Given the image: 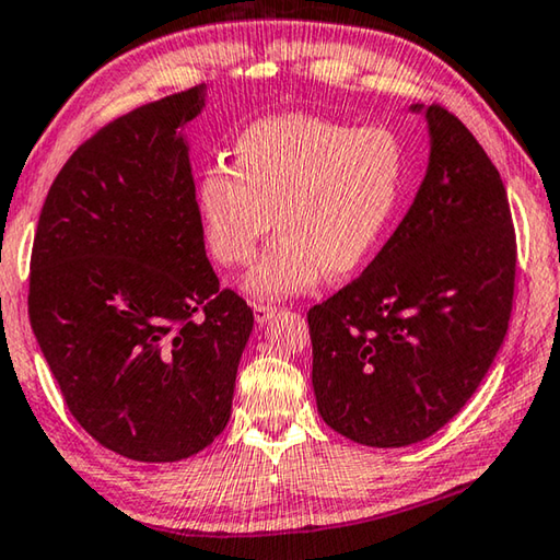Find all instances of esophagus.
Segmentation results:
<instances>
[{
  "label": "esophagus",
  "instance_id": "1",
  "mask_svg": "<svg viewBox=\"0 0 560 560\" xmlns=\"http://www.w3.org/2000/svg\"><path fill=\"white\" fill-rule=\"evenodd\" d=\"M253 315L258 325H265V322H270L275 315H278V307L275 305H253Z\"/></svg>",
  "mask_w": 560,
  "mask_h": 560
}]
</instances>
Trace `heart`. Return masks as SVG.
I'll return each instance as SVG.
<instances>
[{
  "label": "heart",
  "mask_w": 560,
  "mask_h": 560,
  "mask_svg": "<svg viewBox=\"0 0 560 560\" xmlns=\"http://www.w3.org/2000/svg\"><path fill=\"white\" fill-rule=\"evenodd\" d=\"M404 184L406 147L390 127L285 113L243 127L233 166H206L194 206L206 248L231 268L255 258L275 221L280 233L243 290L278 300L312 290L327 272H357L384 241Z\"/></svg>",
  "instance_id": "obj_1"
}]
</instances>
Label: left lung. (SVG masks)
<instances>
[{"instance_id":"8db88e82","label":"left lung","mask_w":560,"mask_h":560,"mask_svg":"<svg viewBox=\"0 0 560 560\" xmlns=\"http://www.w3.org/2000/svg\"><path fill=\"white\" fill-rule=\"evenodd\" d=\"M413 110L430 130L413 206L369 268L307 312L319 416L369 447L413 445L450 423L492 366L514 302L502 176L443 105Z\"/></svg>"}]
</instances>
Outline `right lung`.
I'll use <instances>...</instances> for the list:
<instances>
[{"label":"right lung","mask_w":560,"mask_h":560,"mask_svg":"<svg viewBox=\"0 0 560 560\" xmlns=\"http://www.w3.org/2000/svg\"><path fill=\"white\" fill-rule=\"evenodd\" d=\"M206 85L101 127L38 215L28 319L71 416L137 463L209 447L231 418L253 310L219 290L182 127Z\"/></svg>","instance_id":"right-lung-1"}]
</instances>
